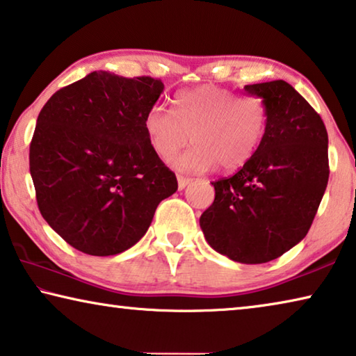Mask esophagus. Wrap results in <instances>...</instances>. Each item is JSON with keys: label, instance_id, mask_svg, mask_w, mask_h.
<instances>
[{"label": "esophagus", "instance_id": "esophagus-1", "mask_svg": "<svg viewBox=\"0 0 356 356\" xmlns=\"http://www.w3.org/2000/svg\"><path fill=\"white\" fill-rule=\"evenodd\" d=\"M191 182L190 177H184V176H177V184H179V190H184L187 185Z\"/></svg>", "mask_w": 356, "mask_h": 356}]
</instances>
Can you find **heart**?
<instances>
[{
  "label": "heart",
  "mask_w": 356,
  "mask_h": 356,
  "mask_svg": "<svg viewBox=\"0 0 356 356\" xmlns=\"http://www.w3.org/2000/svg\"><path fill=\"white\" fill-rule=\"evenodd\" d=\"M174 109L154 104L143 127L150 149L161 160H171L190 140L196 144L172 160L182 171H223L245 166L258 154L270 125V109L258 95L238 97L233 90L212 86L180 90Z\"/></svg>",
  "instance_id": "b5f03b06"
}]
</instances>
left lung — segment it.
<instances>
[{
    "mask_svg": "<svg viewBox=\"0 0 356 356\" xmlns=\"http://www.w3.org/2000/svg\"><path fill=\"white\" fill-rule=\"evenodd\" d=\"M266 99L270 125L258 154L212 182L216 200L200 225L213 250L245 264L268 263L306 238L328 185V133L285 81L245 86Z\"/></svg>",
    "mask_w": 356,
    "mask_h": 356,
    "instance_id": "left-lung-1",
    "label": "left lung"
}]
</instances>
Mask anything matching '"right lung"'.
<instances>
[{"label":"right lung","mask_w":356,"mask_h":356,"mask_svg":"<svg viewBox=\"0 0 356 356\" xmlns=\"http://www.w3.org/2000/svg\"><path fill=\"white\" fill-rule=\"evenodd\" d=\"M163 88L160 79L95 71L55 92L39 112L30 144L38 207L79 252H125L176 193V174L143 127Z\"/></svg>","instance_id":"right-lung-1"}]
</instances>
